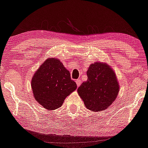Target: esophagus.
Segmentation results:
<instances>
[{
    "mask_svg": "<svg viewBox=\"0 0 148 148\" xmlns=\"http://www.w3.org/2000/svg\"><path fill=\"white\" fill-rule=\"evenodd\" d=\"M75 82H76V84H77V86L78 87L80 86L81 83H82V82H81L80 79H76L75 80Z\"/></svg>",
    "mask_w": 148,
    "mask_h": 148,
    "instance_id": "1",
    "label": "esophagus"
}]
</instances>
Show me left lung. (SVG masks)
Masks as SVG:
<instances>
[{"instance_id":"8db88e82","label":"left lung","mask_w":148,"mask_h":148,"mask_svg":"<svg viewBox=\"0 0 148 148\" xmlns=\"http://www.w3.org/2000/svg\"><path fill=\"white\" fill-rule=\"evenodd\" d=\"M88 80L77 92L89 110L98 112L106 109L116 99L119 86L116 75L106 63L95 62L87 71Z\"/></svg>"}]
</instances>
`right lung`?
<instances>
[{"label":"right lung","instance_id":"1","mask_svg":"<svg viewBox=\"0 0 148 148\" xmlns=\"http://www.w3.org/2000/svg\"><path fill=\"white\" fill-rule=\"evenodd\" d=\"M32 88L36 100L47 110H56L76 90L70 73L56 58H48L35 73Z\"/></svg>","mask_w":148,"mask_h":148}]
</instances>
